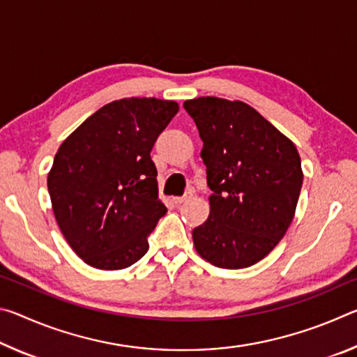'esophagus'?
Listing matches in <instances>:
<instances>
[{"mask_svg": "<svg viewBox=\"0 0 357 357\" xmlns=\"http://www.w3.org/2000/svg\"><path fill=\"white\" fill-rule=\"evenodd\" d=\"M193 197V192H187L184 197H178V198H174V203L176 204H183V203H187L190 200V198Z\"/></svg>", "mask_w": 357, "mask_h": 357, "instance_id": "esophagus-1", "label": "esophagus"}]
</instances>
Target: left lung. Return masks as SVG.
Masks as SVG:
<instances>
[{
	"mask_svg": "<svg viewBox=\"0 0 357 357\" xmlns=\"http://www.w3.org/2000/svg\"><path fill=\"white\" fill-rule=\"evenodd\" d=\"M203 142L209 217L193 228L198 255L223 269L258 263L291 223L302 187L294 143L243 100L184 102Z\"/></svg>",
	"mask_w": 357,
	"mask_h": 357,
	"instance_id": "8db88e82",
	"label": "left lung"
}]
</instances>
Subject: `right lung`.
Instances as JSON below:
<instances>
[{"instance_id":"obj_1","label":"right lung","mask_w":357,"mask_h":357,"mask_svg":"<svg viewBox=\"0 0 357 357\" xmlns=\"http://www.w3.org/2000/svg\"><path fill=\"white\" fill-rule=\"evenodd\" d=\"M178 110L174 100H113L58 148L47 176L52 209L86 264L118 271L148 252V234L167 213L151 149Z\"/></svg>"}]
</instances>
